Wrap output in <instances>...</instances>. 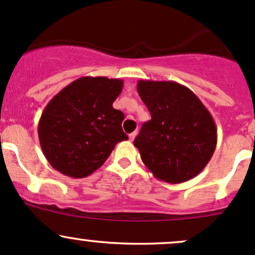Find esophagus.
I'll return each mask as SVG.
<instances>
[{"mask_svg":"<svg viewBox=\"0 0 255 255\" xmlns=\"http://www.w3.org/2000/svg\"><path fill=\"white\" fill-rule=\"evenodd\" d=\"M136 135H137V131H133V132H131L130 135H128V138H130V141H131V142H132L133 139H135Z\"/></svg>","mask_w":255,"mask_h":255,"instance_id":"esophagus-1","label":"esophagus"}]
</instances>
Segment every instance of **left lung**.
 <instances>
[{"instance_id": "1", "label": "left lung", "mask_w": 255, "mask_h": 255, "mask_svg": "<svg viewBox=\"0 0 255 255\" xmlns=\"http://www.w3.org/2000/svg\"><path fill=\"white\" fill-rule=\"evenodd\" d=\"M137 91L152 117L133 141L144 165L161 181L193 179L216 147L212 114L188 87L175 81L139 80Z\"/></svg>"}]
</instances>
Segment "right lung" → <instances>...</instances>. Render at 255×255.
<instances>
[{"instance_id": "right-lung-1", "label": "right lung", "mask_w": 255, "mask_h": 255, "mask_svg": "<svg viewBox=\"0 0 255 255\" xmlns=\"http://www.w3.org/2000/svg\"><path fill=\"white\" fill-rule=\"evenodd\" d=\"M123 80L84 76L58 92L43 109L39 139L48 163L67 176L91 175L116 144L128 139L123 131L124 114L113 108Z\"/></svg>"}]
</instances>
